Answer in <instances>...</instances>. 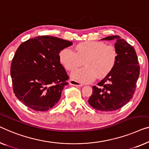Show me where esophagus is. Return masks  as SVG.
<instances>
[{
	"mask_svg": "<svg viewBox=\"0 0 149 149\" xmlns=\"http://www.w3.org/2000/svg\"><path fill=\"white\" fill-rule=\"evenodd\" d=\"M69 84L71 85H74V86H77V87H82V86H83V85L81 83H79V82L75 81V80H73V79H71L69 81Z\"/></svg>",
	"mask_w": 149,
	"mask_h": 149,
	"instance_id": "1",
	"label": "esophagus"
}]
</instances>
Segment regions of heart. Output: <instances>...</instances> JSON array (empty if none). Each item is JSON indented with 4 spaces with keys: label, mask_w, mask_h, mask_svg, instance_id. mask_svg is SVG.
Here are the masks:
<instances>
[{
    "label": "heart",
    "mask_w": 149,
    "mask_h": 149,
    "mask_svg": "<svg viewBox=\"0 0 149 149\" xmlns=\"http://www.w3.org/2000/svg\"><path fill=\"white\" fill-rule=\"evenodd\" d=\"M75 52L69 48L62 49L59 59L68 70H74L83 64L85 67L74 70L71 77L81 83H90L95 79L103 78L110 73L118 58L116 48L110 45L95 41H85L74 47Z\"/></svg>",
    "instance_id": "1"
}]
</instances>
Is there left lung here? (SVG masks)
<instances>
[{
  "label": "left lung",
  "instance_id": "obj_1",
  "mask_svg": "<svg viewBox=\"0 0 149 149\" xmlns=\"http://www.w3.org/2000/svg\"><path fill=\"white\" fill-rule=\"evenodd\" d=\"M101 40H115L118 52L113 69L97 85L93 87L88 100L94 109L111 111L121 108L132 98L140 74V66L135 49L119 36H111Z\"/></svg>",
  "mask_w": 149,
  "mask_h": 149
}]
</instances>
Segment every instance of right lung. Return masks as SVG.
I'll return each instance as SVG.
<instances>
[{
    "label": "right lung",
    "instance_id": "obj_1",
    "mask_svg": "<svg viewBox=\"0 0 149 149\" xmlns=\"http://www.w3.org/2000/svg\"><path fill=\"white\" fill-rule=\"evenodd\" d=\"M72 42L53 36H38L21 44L10 66L15 96L29 108L48 111L60 100L68 75L59 53Z\"/></svg>",
    "mask_w": 149,
    "mask_h": 149
}]
</instances>
